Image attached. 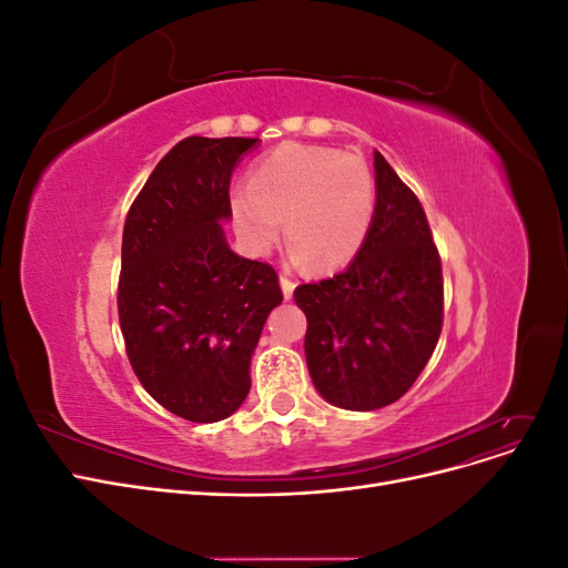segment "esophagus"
I'll list each match as a JSON object with an SVG mask.
<instances>
[{"mask_svg": "<svg viewBox=\"0 0 568 568\" xmlns=\"http://www.w3.org/2000/svg\"><path fill=\"white\" fill-rule=\"evenodd\" d=\"M280 286H282V291H284V298H286V301L294 298L296 282H294V277H291V274H286V272L280 274Z\"/></svg>", "mask_w": 568, "mask_h": 568, "instance_id": "34e87169", "label": "esophagus"}]
</instances>
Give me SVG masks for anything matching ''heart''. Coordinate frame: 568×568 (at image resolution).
<instances>
[{
	"mask_svg": "<svg viewBox=\"0 0 568 568\" xmlns=\"http://www.w3.org/2000/svg\"><path fill=\"white\" fill-rule=\"evenodd\" d=\"M230 213L236 234L255 253L277 244L284 220L291 257L329 272L363 251L376 213V184L357 153L282 144L253 163L248 186L232 189Z\"/></svg>",
	"mask_w": 568,
	"mask_h": 568,
	"instance_id": "obj_1",
	"label": "heart"
}]
</instances>
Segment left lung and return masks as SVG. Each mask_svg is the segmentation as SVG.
I'll list each match as a JSON object with an SVG mask.
<instances>
[{"label":"left lung","instance_id":"obj_1","mask_svg":"<svg viewBox=\"0 0 568 568\" xmlns=\"http://www.w3.org/2000/svg\"><path fill=\"white\" fill-rule=\"evenodd\" d=\"M376 213L367 242L332 280L301 284L305 359L326 403L379 409L409 390L443 326V274L419 199L374 151Z\"/></svg>","mask_w":568,"mask_h":568}]
</instances>
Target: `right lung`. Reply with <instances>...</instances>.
<instances>
[{
    "instance_id": "add662e5",
    "label": "right lung",
    "mask_w": 568,
    "mask_h": 568,
    "mask_svg": "<svg viewBox=\"0 0 568 568\" xmlns=\"http://www.w3.org/2000/svg\"><path fill=\"white\" fill-rule=\"evenodd\" d=\"M257 140L186 136L134 199L123 230L118 317L130 365L153 400L211 424L251 390V357L272 307L274 267L236 255L222 222L234 168Z\"/></svg>"
}]
</instances>
